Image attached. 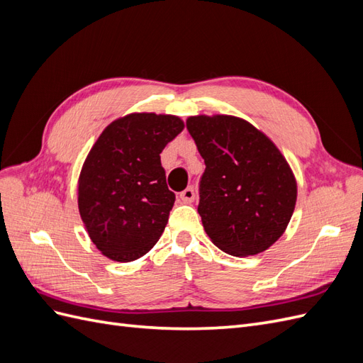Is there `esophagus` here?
<instances>
[{"label": "esophagus", "instance_id": "esophagus-1", "mask_svg": "<svg viewBox=\"0 0 363 363\" xmlns=\"http://www.w3.org/2000/svg\"><path fill=\"white\" fill-rule=\"evenodd\" d=\"M180 200L183 203H192L195 200V191L192 186H189V188H186L183 192H180Z\"/></svg>", "mask_w": 363, "mask_h": 363}]
</instances>
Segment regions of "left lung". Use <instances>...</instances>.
<instances>
[{
    "label": "left lung",
    "instance_id": "left-lung-1",
    "mask_svg": "<svg viewBox=\"0 0 363 363\" xmlns=\"http://www.w3.org/2000/svg\"><path fill=\"white\" fill-rule=\"evenodd\" d=\"M186 127L206 163L199 188L206 233L236 257L265 251L295 208L296 183L286 159L244 119L200 115Z\"/></svg>",
    "mask_w": 363,
    "mask_h": 363
}]
</instances>
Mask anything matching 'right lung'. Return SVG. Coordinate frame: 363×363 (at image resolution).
<instances>
[{
  "mask_svg": "<svg viewBox=\"0 0 363 363\" xmlns=\"http://www.w3.org/2000/svg\"><path fill=\"white\" fill-rule=\"evenodd\" d=\"M172 115L131 113L113 121L87 155L79 179V211L104 256L131 262L155 247L175 194L160 152L183 130Z\"/></svg>",
  "mask_w": 363,
  "mask_h": 363,
  "instance_id": "right-lung-1",
  "label": "right lung"
}]
</instances>
